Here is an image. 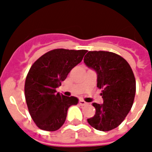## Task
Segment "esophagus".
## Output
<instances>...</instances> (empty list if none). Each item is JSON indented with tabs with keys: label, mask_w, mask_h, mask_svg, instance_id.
<instances>
[{
	"label": "esophagus",
	"mask_w": 152,
	"mask_h": 152,
	"mask_svg": "<svg viewBox=\"0 0 152 152\" xmlns=\"http://www.w3.org/2000/svg\"><path fill=\"white\" fill-rule=\"evenodd\" d=\"M79 104H80V105H81V106H85V105H87V104H88V103H87V102H85L84 100H79Z\"/></svg>",
	"instance_id": "obj_1"
}]
</instances>
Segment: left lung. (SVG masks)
<instances>
[{
  "label": "left lung",
  "mask_w": 152,
  "mask_h": 152,
  "mask_svg": "<svg viewBox=\"0 0 152 152\" xmlns=\"http://www.w3.org/2000/svg\"><path fill=\"white\" fill-rule=\"evenodd\" d=\"M84 61L97 75V88L102 89L103 104L93 103L95 115L88 119L92 127L107 132L121 124L129 113L135 95V78L126 60L105 51H90Z\"/></svg>",
  "instance_id": "obj_1"
}]
</instances>
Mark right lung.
<instances>
[{"instance_id":"right-lung-1","label":"right lung","mask_w":152,"mask_h":152,"mask_svg":"<svg viewBox=\"0 0 152 152\" xmlns=\"http://www.w3.org/2000/svg\"><path fill=\"white\" fill-rule=\"evenodd\" d=\"M87 50L57 49L46 52L31 66L25 81V98L31 117L40 129L56 131L64 123L68 110L78 99L56 93Z\"/></svg>"}]
</instances>
